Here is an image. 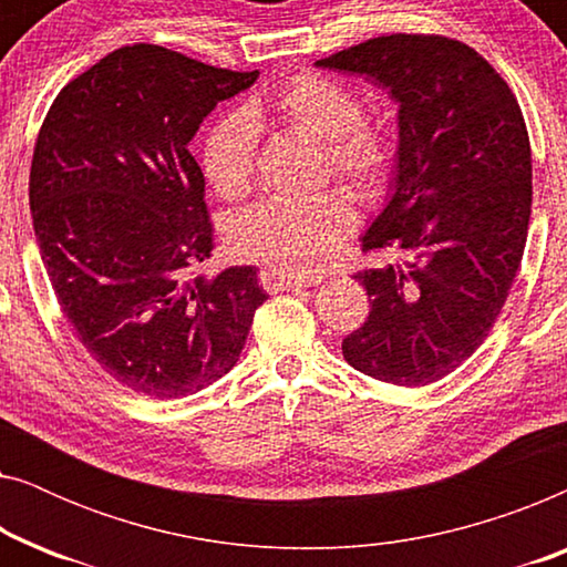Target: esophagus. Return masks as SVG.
Returning a JSON list of instances; mask_svg holds the SVG:
<instances>
[{"mask_svg":"<svg viewBox=\"0 0 567 567\" xmlns=\"http://www.w3.org/2000/svg\"><path fill=\"white\" fill-rule=\"evenodd\" d=\"M322 278L320 276H312V278H305V276H293V274H286V270H278V268H262L260 270V284L262 289L276 293V291H291V289H301V286H315L320 284Z\"/></svg>","mask_w":567,"mask_h":567,"instance_id":"34e87169","label":"esophagus"}]
</instances>
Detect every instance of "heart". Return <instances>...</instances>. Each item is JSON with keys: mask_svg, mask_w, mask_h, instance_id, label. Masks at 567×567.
I'll return each mask as SVG.
<instances>
[{"mask_svg": "<svg viewBox=\"0 0 567 567\" xmlns=\"http://www.w3.org/2000/svg\"><path fill=\"white\" fill-rule=\"evenodd\" d=\"M276 115L286 126L322 142L324 167L361 198L374 200L390 183L398 144L379 123L361 118V103L346 84L322 74H297L270 100L221 115L204 142V173L227 200H243L255 183L258 123ZM355 227L353 204L340 190L305 200H266L245 212L229 229L237 258L286 274L324 268Z\"/></svg>", "mask_w": 567, "mask_h": 567, "instance_id": "b5f03b06", "label": "heart"}]
</instances>
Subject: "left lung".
Here are the masks:
<instances>
[{"label": "left lung", "instance_id": "left-lung-1", "mask_svg": "<svg viewBox=\"0 0 567 567\" xmlns=\"http://www.w3.org/2000/svg\"><path fill=\"white\" fill-rule=\"evenodd\" d=\"M315 66L369 76L400 105L390 198L361 239L402 260L353 276L371 312L343 355L382 382H436L487 338L522 266L532 216L522 107L475 49L441 35L371 38Z\"/></svg>", "mask_w": 567, "mask_h": 567}]
</instances>
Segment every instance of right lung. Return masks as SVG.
Instances as JSON below:
<instances>
[{
  "label": "right lung",
  "mask_w": 567,
  "mask_h": 567,
  "mask_svg": "<svg viewBox=\"0 0 567 567\" xmlns=\"http://www.w3.org/2000/svg\"><path fill=\"white\" fill-rule=\"evenodd\" d=\"M260 72L162 45L107 53L53 100L30 167V212L61 312L115 382L185 398L235 367L268 299L252 266L216 276L206 183L188 144Z\"/></svg>",
  "instance_id": "right-lung-1"
}]
</instances>
